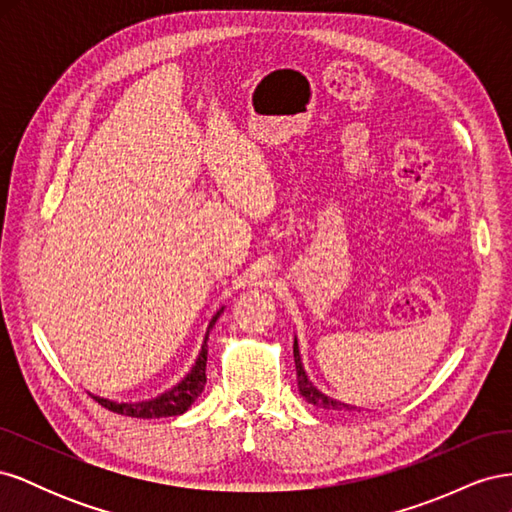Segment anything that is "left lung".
Segmentation results:
<instances>
[{"label":"left lung","mask_w":512,"mask_h":512,"mask_svg":"<svg viewBox=\"0 0 512 512\" xmlns=\"http://www.w3.org/2000/svg\"><path fill=\"white\" fill-rule=\"evenodd\" d=\"M292 354H294V365H297V384H299V393L305 397L307 404H312L316 408H324V410H337V412H350L356 410V406L344 404V401L333 399L329 395H324L318 386H314V382L309 380L307 371L303 367L301 361V352H299V344H297V337H294V344H292Z\"/></svg>","instance_id":"left-lung-1"}]
</instances>
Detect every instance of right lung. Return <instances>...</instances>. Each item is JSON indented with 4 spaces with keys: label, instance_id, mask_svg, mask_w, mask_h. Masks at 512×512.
<instances>
[{
    "label": "right lung",
    "instance_id": "obj_1",
    "mask_svg": "<svg viewBox=\"0 0 512 512\" xmlns=\"http://www.w3.org/2000/svg\"><path fill=\"white\" fill-rule=\"evenodd\" d=\"M224 312V307H220L215 316L211 318L203 346H200V352L196 356V361L192 365V369L185 374L173 389H168L164 393H160L158 397H151L145 401H113L106 397H98L91 395L98 404H102L104 408H108L111 412L123 414V416H134V418H162V416H177L188 410L194 401L198 399V395L203 393L205 389V369H207V339H209V331L213 329L215 320L220 318V314Z\"/></svg>",
    "mask_w": 512,
    "mask_h": 512
}]
</instances>
